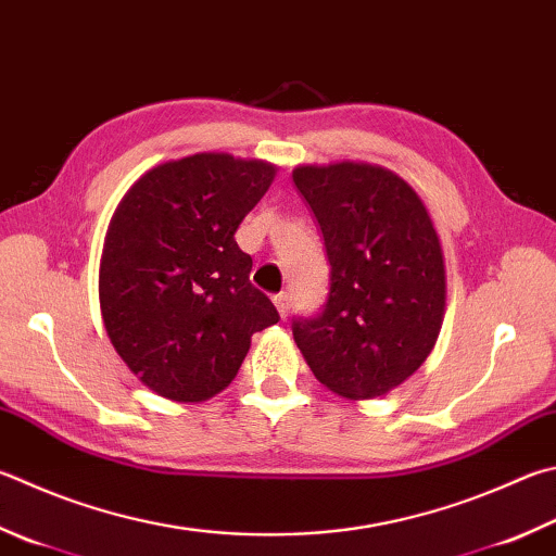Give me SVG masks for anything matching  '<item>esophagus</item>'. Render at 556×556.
Here are the masks:
<instances>
[{"mask_svg":"<svg viewBox=\"0 0 556 556\" xmlns=\"http://www.w3.org/2000/svg\"><path fill=\"white\" fill-rule=\"evenodd\" d=\"M271 301H275L279 316L287 318V316H289V294H285V291H281V294H277Z\"/></svg>","mask_w":556,"mask_h":556,"instance_id":"34e87169","label":"esophagus"}]
</instances>
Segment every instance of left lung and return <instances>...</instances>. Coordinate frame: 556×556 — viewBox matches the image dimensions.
Returning a JSON list of instances; mask_svg holds the SVG:
<instances>
[{
    "label": "left lung",
    "mask_w": 556,
    "mask_h": 556,
    "mask_svg": "<svg viewBox=\"0 0 556 556\" xmlns=\"http://www.w3.org/2000/svg\"><path fill=\"white\" fill-rule=\"evenodd\" d=\"M291 177L330 262L326 308L294 323L296 345L338 396H383L428 359L440 336L447 275L438 228L418 191L381 165H299Z\"/></svg>",
    "instance_id": "left-lung-1"
}]
</instances>
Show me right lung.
<instances>
[{"label":"right lung","mask_w":556,"mask_h":556,"mask_svg":"<svg viewBox=\"0 0 556 556\" xmlns=\"http://www.w3.org/2000/svg\"><path fill=\"white\" fill-rule=\"evenodd\" d=\"M275 175L267 160L197 153L148 169L118 201L99 262V306L118 357L157 396H216L236 379L252 332L279 320L236 243Z\"/></svg>","instance_id":"obj_1"}]
</instances>
